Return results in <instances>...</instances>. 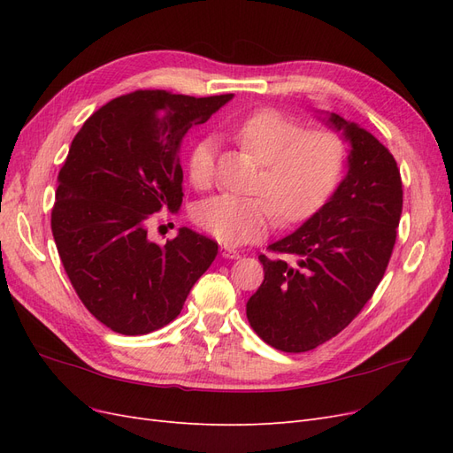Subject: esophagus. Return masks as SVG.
I'll use <instances>...</instances> for the list:
<instances>
[{
    "instance_id": "obj_1",
    "label": "esophagus",
    "mask_w": 453,
    "mask_h": 453,
    "mask_svg": "<svg viewBox=\"0 0 453 453\" xmlns=\"http://www.w3.org/2000/svg\"><path fill=\"white\" fill-rule=\"evenodd\" d=\"M221 257L223 258H240V251L228 248V245H221Z\"/></svg>"
}]
</instances>
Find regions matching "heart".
<instances>
[{
    "mask_svg": "<svg viewBox=\"0 0 453 453\" xmlns=\"http://www.w3.org/2000/svg\"><path fill=\"white\" fill-rule=\"evenodd\" d=\"M238 143L263 162L257 190L263 196L217 195L196 205L195 221L226 245L263 238L273 211L281 221H298L326 200L344 166V142L328 128L304 130L300 120L276 109H260L232 128ZM213 138H200L187 157L190 183L210 187L215 175Z\"/></svg>",
    "mask_w": 453,
    "mask_h": 453,
    "instance_id": "b5f03b06",
    "label": "heart"
}]
</instances>
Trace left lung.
Here are the masks:
<instances>
[{"label":"left lung","mask_w":453,"mask_h":453,"mask_svg":"<svg viewBox=\"0 0 453 453\" xmlns=\"http://www.w3.org/2000/svg\"><path fill=\"white\" fill-rule=\"evenodd\" d=\"M319 119L349 142L348 173L303 226L268 245L272 257H258L265 281L245 306L253 331L287 353L315 349L357 318L386 273L403 213L388 147L336 113Z\"/></svg>","instance_id":"obj_1"}]
</instances>
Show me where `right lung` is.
I'll use <instances>...</instances> for the list:
<instances>
[{"instance_id":"1","label":"right lung","mask_w":453,"mask_h":453,"mask_svg":"<svg viewBox=\"0 0 453 453\" xmlns=\"http://www.w3.org/2000/svg\"><path fill=\"white\" fill-rule=\"evenodd\" d=\"M230 100L135 90L92 113L72 142L52 236L81 303L119 334L140 336L173 321L217 257V242L187 226L155 243L147 221L181 208L185 134Z\"/></svg>"}]
</instances>
